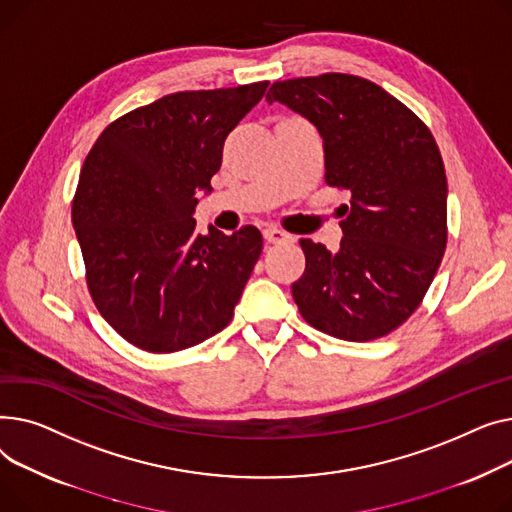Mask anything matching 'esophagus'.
Instances as JSON below:
<instances>
[{
  "label": "esophagus",
  "instance_id": "esophagus-1",
  "mask_svg": "<svg viewBox=\"0 0 512 512\" xmlns=\"http://www.w3.org/2000/svg\"><path fill=\"white\" fill-rule=\"evenodd\" d=\"M262 235H264V239L268 244H285V242H293V237L289 235V233H285L283 229H279V227H266L264 231H262Z\"/></svg>",
  "mask_w": 512,
  "mask_h": 512
}]
</instances>
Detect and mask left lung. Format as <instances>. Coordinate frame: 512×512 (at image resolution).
Segmentation results:
<instances>
[{"mask_svg": "<svg viewBox=\"0 0 512 512\" xmlns=\"http://www.w3.org/2000/svg\"><path fill=\"white\" fill-rule=\"evenodd\" d=\"M266 101L308 117L324 142V179L347 190L339 252L299 239L306 270L291 285L308 324L345 341L399 328L432 285L446 250V173L409 107L351 74L275 82Z\"/></svg>", "mask_w": 512, "mask_h": 512, "instance_id": "obj_1", "label": "left lung"}]
</instances>
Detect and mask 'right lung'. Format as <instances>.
Here are the masks:
<instances>
[{
  "label": "right lung",
  "mask_w": 512,
  "mask_h": 512,
  "mask_svg": "<svg viewBox=\"0 0 512 512\" xmlns=\"http://www.w3.org/2000/svg\"><path fill=\"white\" fill-rule=\"evenodd\" d=\"M268 82L184 90L111 122L84 159L72 223L88 293L128 343L173 353L217 335L252 275L262 235H233L192 217L210 192L229 132Z\"/></svg>",
  "instance_id": "obj_1"
}]
</instances>
